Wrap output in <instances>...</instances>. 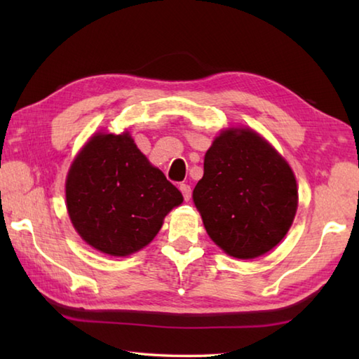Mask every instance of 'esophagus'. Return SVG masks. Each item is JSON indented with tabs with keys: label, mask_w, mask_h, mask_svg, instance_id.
<instances>
[{
	"label": "esophagus",
	"mask_w": 359,
	"mask_h": 359,
	"mask_svg": "<svg viewBox=\"0 0 359 359\" xmlns=\"http://www.w3.org/2000/svg\"><path fill=\"white\" fill-rule=\"evenodd\" d=\"M180 191H182V194H184V197H185V201H189L191 199V187L189 185H187V184H180Z\"/></svg>",
	"instance_id": "obj_1"
}]
</instances>
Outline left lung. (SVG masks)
Returning <instances> with one entry per match:
<instances>
[{"label":"left lung","mask_w":359,"mask_h":359,"mask_svg":"<svg viewBox=\"0 0 359 359\" xmlns=\"http://www.w3.org/2000/svg\"><path fill=\"white\" fill-rule=\"evenodd\" d=\"M193 199L205 230L225 253L253 259L290 230L297 188L293 171L262 137L228 129L205 154Z\"/></svg>","instance_id":"obj_1"}]
</instances>
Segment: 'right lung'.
I'll use <instances>...</instances> for the list:
<instances>
[{
  "label": "right lung",
  "mask_w": 359,
  "mask_h": 359,
  "mask_svg": "<svg viewBox=\"0 0 359 359\" xmlns=\"http://www.w3.org/2000/svg\"><path fill=\"white\" fill-rule=\"evenodd\" d=\"M182 201V193L128 133L94 135L66 180L75 230L90 247L111 256H128L148 245Z\"/></svg>",
  "instance_id": "1"
}]
</instances>
